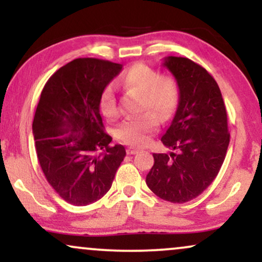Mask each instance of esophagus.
I'll use <instances>...</instances> for the list:
<instances>
[{"mask_svg": "<svg viewBox=\"0 0 262 262\" xmlns=\"http://www.w3.org/2000/svg\"><path fill=\"white\" fill-rule=\"evenodd\" d=\"M137 152H139V149L134 148V146H129V148L127 149L128 155H134V154H137Z\"/></svg>", "mask_w": 262, "mask_h": 262, "instance_id": "obj_1", "label": "esophagus"}]
</instances>
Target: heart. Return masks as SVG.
I'll return each instance as SVG.
<instances>
[{
    "label": "heart",
    "mask_w": 262,
    "mask_h": 262,
    "mask_svg": "<svg viewBox=\"0 0 262 262\" xmlns=\"http://www.w3.org/2000/svg\"><path fill=\"white\" fill-rule=\"evenodd\" d=\"M122 86L129 91L144 96L141 110L150 111L135 118L127 119L117 128V137L123 143L141 146L148 143L151 134L159 127L160 116L167 121L175 114L180 104V87L175 77L160 75L155 69L145 64H135L125 71L122 77ZM100 111L104 118L113 121L118 117V107L111 89L101 95Z\"/></svg>",
    "instance_id": "1"
}]
</instances>
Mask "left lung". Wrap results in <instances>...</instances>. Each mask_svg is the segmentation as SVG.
Listing matches in <instances>:
<instances>
[{"label": "left lung", "mask_w": 262, "mask_h": 262, "mask_svg": "<svg viewBox=\"0 0 262 262\" xmlns=\"http://www.w3.org/2000/svg\"><path fill=\"white\" fill-rule=\"evenodd\" d=\"M164 66L180 87V104L162 135L170 154H152L146 185L161 200L185 203L214 181L227 155L230 134L227 110L217 81L187 58L169 56Z\"/></svg>", "instance_id": "8db88e82"}]
</instances>
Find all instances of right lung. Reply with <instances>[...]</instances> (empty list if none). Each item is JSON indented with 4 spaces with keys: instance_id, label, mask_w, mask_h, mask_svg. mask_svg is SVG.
Segmentation results:
<instances>
[{
    "instance_id": "add662e5",
    "label": "right lung",
    "mask_w": 262,
    "mask_h": 262,
    "mask_svg": "<svg viewBox=\"0 0 262 262\" xmlns=\"http://www.w3.org/2000/svg\"><path fill=\"white\" fill-rule=\"evenodd\" d=\"M121 70L107 60L75 59L41 91L33 121L38 160L49 185L74 206L101 200L125 156L124 146L110 145L100 113L102 92Z\"/></svg>"
}]
</instances>
